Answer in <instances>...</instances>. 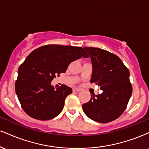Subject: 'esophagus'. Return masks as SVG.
<instances>
[{
  "mask_svg": "<svg viewBox=\"0 0 149 149\" xmlns=\"http://www.w3.org/2000/svg\"><path fill=\"white\" fill-rule=\"evenodd\" d=\"M73 92H80V91H81V89L79 88H73Z\"/></svg>",
  "mask_w": 149,
  "mask_h": 149,
  "instance_id": "34e87169",
  "label": "esophagus"
}]
</instances>
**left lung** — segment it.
<instances>
[{
    "instance_id": "left-lung-1",
    "label": "left lung",
    "mask_w": 149,
    "mask_h": 149,
    "mask_svg": "<svg viewBox=\"0 0 149 149\" xmlns=\"http://www.w3.org/2000/svg\"><path fill=\"white\" fill-rule=\"evenodd\" d=\"M91 58L90 83L100 86L102 94L91 95L83 104V110L90 119L107 123L117 119L125 110L132 92L130 71L116 54L98 47H85Z\"/></svg>"
}]
</instances>
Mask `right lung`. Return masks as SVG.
<instances>
[{
    "label": "right lung",
    "mask_w": 149,
    "mask_h": 149,
    "mask_svg": "<svg viewBox=\"0 0 149 149\" xmlns=\"http://www.w3.org/2000/svg\"><path fill=\"white\" fill-rule=\"evenodd\" d=\"M88 57L80 47L46 45L34 49L19 67L15 83V92L23 110L40 120L59 115L72 89L61 85L55 90L51 81L66 72L72 61Z\"/></svg>",
    "instance_id": "obj_1"
}]
</instances>
